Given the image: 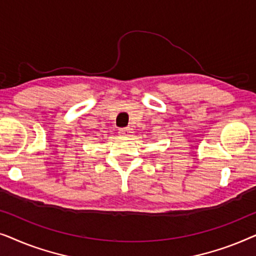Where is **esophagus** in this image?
Instances as JSON below:
<instances>
[{
	"label": "esophagus",
	"mask_w": 256,
	"mask_h": 256,
	"mask_svg": "<svg viewBox=\"0 0 256 256\" xmlns=\"http://www.w3.org/2000/svg\"><path fill=\"white\" fill-rule=\"evenodd\" d=\"M132 129H130L129 127H127V128H121L120 130H118V134L120 135H122V136H129L132 134Z\"/></svg>",
	"instance_id": "1"
}]
</instances>
